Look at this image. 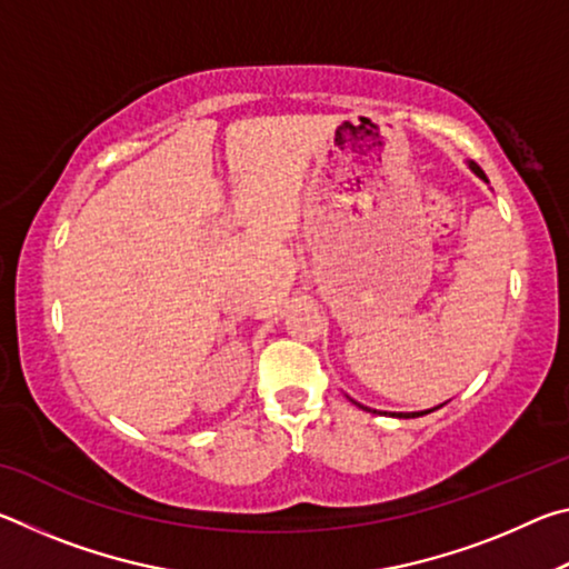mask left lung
<instances>
[{"instance_id":"obj_1","label":"left lung","mask_w":569,"mask_h":569,"mask_svg":"<svg viewBox=\"0 0 569 569\" xmlns=\"http://www.w3.org/2000/svg\"><path fill=\"white\" fill-rule=\"evenodd\" d=\"M469 168L477 172V176L481 178V180H487V176H485V170H481L477 162H469ZM361 409H366V407H361ZM366 411H371V409H366ZM377 413V411H373ZM421 413H427V411H411V413H403V411H399V413H389V417H399V419H411V417H421Z\"/></svg>"}]
</instances>
